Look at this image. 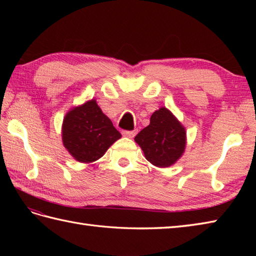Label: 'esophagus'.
Returning a JSON list of instances; mask_svg holds the SVG:
<instances>
[{
    "label": "esophagus",
    "mask_w": 256,
    "mask_h": 256,
    "mask_svg": "<svg viewBox=\"0 0 256 256\" xmlns=\"http://www.w3.org/2000/svg\"><path fill=\"white\" fill-rule=\"evenodd\" d=\"M122 134L123 136H126V138H134V135L136 134V132L135 131H122Z\"/></svg>",
    "instance_id": "34e87169"
}]
</instances>
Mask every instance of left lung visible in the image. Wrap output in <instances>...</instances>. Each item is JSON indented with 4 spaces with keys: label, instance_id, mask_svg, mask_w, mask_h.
I'll return each instance as SVG.
<instances>
[{
    "label": "left lung",
    "instance_id": "1",
    "mask_svg": "<svg viewBox=\"0 0 256 256\" xmlns=\"http://www.w3.org/2000/svg\"><path fill=\"white\" fill-rule=\"evenodd\" d=\"M146 160L157 167L172 165L184 150L186 132L178 120L166 108H160L150 116L148 126L136 136Z\"/></svg>",
    "mask_w": 256,
    "mask_h": 256
}]
</instances>
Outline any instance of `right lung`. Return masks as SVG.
Masks as SVG:
<instances>
[{
	"instance_id": "1",
	"label": "right lung",
	"mask_w": 256,
	"mask_h": 256,
	"mask_svg": "<svg viewBox=\"0 0 256 256\" xmlns=\"http://www.w3.org/2000/svg\"><path fill=\"white\" fill-rule=\"evenodd\" d=\"M120 138L121 134L103 114L96 100L74 108L64 118V145L78 162L99 160Z\"/></svg>"
}]
</instances>
